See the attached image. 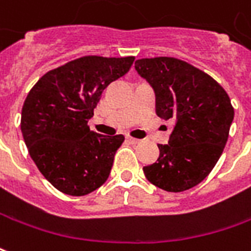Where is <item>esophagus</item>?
<instances>
[{"label": "esophagus", "instance_id": "1", "mask_svg": "<svg viewBox=\"0 0 251 251\" xmlns=\"http://www.w3.org/2000/svg\"><path fill=\"white\" fill-rule=\"evenodd\" d=\"M127 140H129L131 144H140V143H141V140H138V138H134V137H127Z\"/></svg>", "mask_w": 251, "mask_h": 251}]
</instances>
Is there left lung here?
I'll use <instances>...</instances> for the list:
<instances>
[{
  "instance_id": "obj_1",
  "label": "left lung",
  "mask_w": 251,
  "mask_h": 251,
  "mask_svg": "<svg viewBox=\"0 0 251 251\" xmlns=\"http://www.w3.org/2000/svg\"><path fill=\"white\" fill-rule=\"evenodd\" d=\"M134 68L155 91L156 114L174 121L170 141L157 144L160 155L144 174L166 192L192 189L223 153L234 120L228 95L209 75L178 58L137 59Z\"/></svg>"
}]
</instances>
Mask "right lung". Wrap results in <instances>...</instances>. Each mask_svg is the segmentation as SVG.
<instances>
[{
	"label": "right lung",
	"mask_w": 251,
	"mask_h": 251,
	"mask_svg": "<svg viewBox=\"0 0 251 251\" xmlns=\"http://www.w3.org/2000/svg\"><path fill=\"white\" fill-rule=\"evenodd\" d=\"M134 57L85 55L40 77L22 110V133L42 175L59 192L85 196L107 180L125 137L91 130L88 121L110 83L126 75Z\"/></svg>",
	"instance_id": "obj_1"
}]
</instances>
